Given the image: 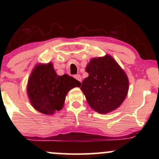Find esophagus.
<instances>
[{
  "label": "esophagus",
  "mask_w": 159,
  "mask_h": 159,
  "mask_svg": "<svg viewBox=\"0 0 159 159\" xmlns=\"http://www.w3.org/2000/svg\"><path fill=\"white\" fill-rule=\"evenodd\" d=\"M74 78H75V79L77 80V81H80V82L81 81V79H82V78H81V76L80 75H75L74 76Z\"/></svg>",
  "instance_id": "esophagus-1"
}]
</instances>
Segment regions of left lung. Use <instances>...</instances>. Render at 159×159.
Wrapping results in <instances>:
<instances>
[{
    "label": "left lung",
    "mask_w": 159,
    "mask_h": 159,
    "mask_svg": "<svg viewBox=\"0 0 159 159\" xmlns=\"http://www.w3.org/2000/svg\"><path fill=\"white\" fill-rule=\"evenodd\" d=\"M89 76L81 84V90L92 109L107 114L123 103L129 90L125 72L110 55L93 58L86 67Z\"/></svg>",
    "instance_id": "obj_1"
}]
</instances>
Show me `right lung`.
Instances as JSON below:
<instances>
[{"label":"right lung","instance_id":"obj_1","mask_svg":"<svg viewBox=\"0 0 159 159\" xmlns=\"http://www.w3.org/2000/svg\"><path fill=\"white\" fill-rule=\"evenodd\" d=\"M81 82L64 74H56L52 63L39 64L33 70L28 84L27 94L33 107L45 114H53L62 109L67 93Z\"/></svg>","mask_w":159,"mask_h":159}]
</instances>
